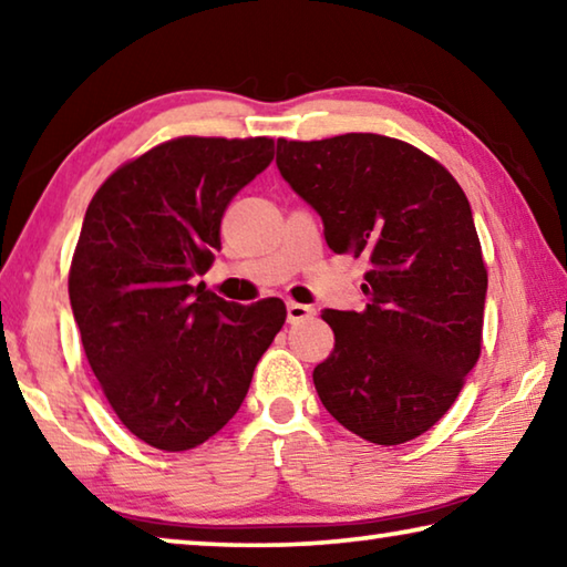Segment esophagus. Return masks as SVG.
Instances as JSON below:
<instances>
[{"mask_svg": "<svg viewBox=\"0 0 567 567\" xmlns=\"http://www.w3.org/2000/svg\"><path fill=\"white\" fill-rule=\"evenodd\" d=\"M315 315V307L310 305H300V302H287V322H302L310 320Z\"/></svg>", "mask_w": 567, "mask_h": 567, "instance_id": "1", "label": "esophagus"}]
</instances>
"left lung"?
<instances>
[{
	"mask_svg": "<svg viewBox=\"0 0 567 567\" xmlns=\"http://www.w3.org/2000/svg\"><path fill=\"white\" fill-rule=\"evenodd\" d=\"M277 169L332 252L370 260L364 310L322 312L334 332L312 372L324 410L375 445L415 440L480 358L487 272L463 187L408 142L362 132L277 140Z\"/></svg>",
	"mask_w": 567,
	"mask_h": 567,
	"instance_id": "left-lung-1",
	"label": "left lung"
}]
</instances>
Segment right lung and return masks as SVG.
<instances>
[{
  "instance_id": "obj_1",
  "label": "right lung",
  "mask_w": 567,
  "mask_h": 567,
  "mask_svg": "<svg viewBox=\"0 0 567 567\" xmlns=\"http://www.w3.org/2000/svg\"><path fill=\"white\" fill-rule=\"evenodd\" d=\"M275 157L267 137H179L120 167L92 197L70 302L94 378L132 435L167 453L219 433L285 324V302H227L192 277L219 249L239 189Z\"/></svg>"
}]
</instances>
